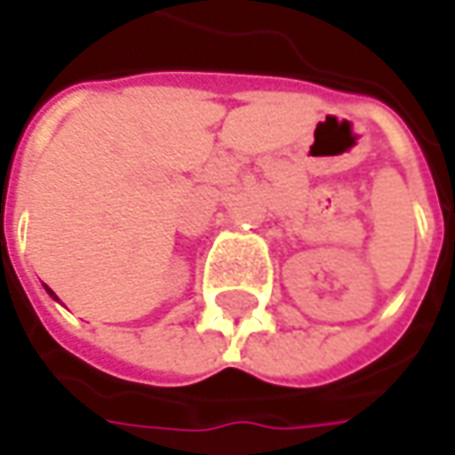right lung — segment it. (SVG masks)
Instances as JSON below:
<instances>
[{"instance_id": "right-lung-1", "label": "right lung", "mask_w": 455, "mask_h": 455, "mask_svg": "<svg viewBox=\"0 0 455 455\" xmlns=\"http://www.w3.org/2000/svg\"><path fill=\"white\" fill-rule=\"evenodd\" d=\"M47 293H50V296H52V299H55V293H52V291H50V289H47Z\"/></svg>"}]
</instances>
